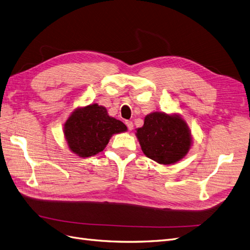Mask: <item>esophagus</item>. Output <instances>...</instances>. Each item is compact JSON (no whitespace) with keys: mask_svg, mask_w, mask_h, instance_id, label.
I'll use <instances>...</instances> for the list:
<instances>
[{"mask_svg":"<svg viewBox=\"0 0 250 250\" xmlns=\"http://www.w3.org/2000/svg\"><path fill=\"white\" fill-rule=\"evenodd\" d=\"M125 125H126V126H127V128L130 131H132L133 128H134V124L131 122V120H125Z\"/></svg>","mask_w":250,"mask_h":250,"instance_id":"obj_1","label":"esophagus"}]
</instances>
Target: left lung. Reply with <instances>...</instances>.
<instances>
[{
  "label": "left lung",
  "instance_id": "left-lung-1",
  "mask_svg": "<svg viewBox=\"0 0 250 250\" xmlns=\"http://www.w3.org/2000/svg\"><path fill=\"white\" fill-rule=\"evenodd\" d=\"M136 137L147 158L165 166L182 160L192 145L189 126L178 113L153 111L147 114Z\"/></svg>",
  "mask_w": 250,
  "mask_h": 250
}]
</instances>
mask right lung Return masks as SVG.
<instances>
[{
	"mask_svg": "<svg viewBox=\"0 0 250 250\" xmlns=\"http://www.w3.org/2000/svg\"><path fill=\"white\" fill-rule=\"evenodd\" d=\"M126 131V125L110 116L106 107L92 103L74 109L62 132L70 151L85 159L103 151L113 135Z\"/></svg>",
	"mask_w": 250,
	"mask_h": 250,
	"instance_id": "add662e5",
	"label": "right lung"
}]
</instances>
